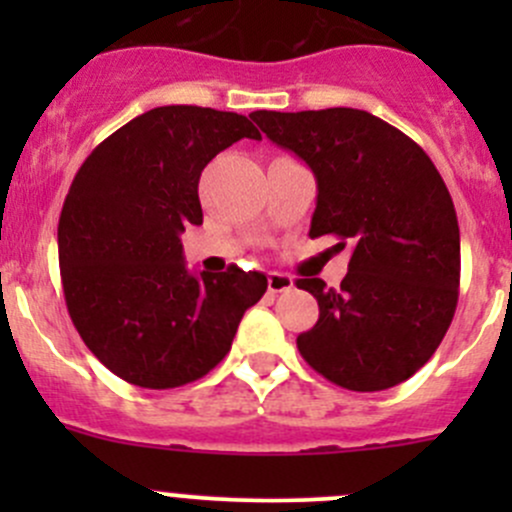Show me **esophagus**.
I'll list each match as a JSON object with an SVG mask.
<instances>
[{"mask_svg": "<svg viewBox=\"0 0 512 512\" xmlns=\"http://www.w3.org/2000/svg\"><path fill=\"white\" fill-rule=\"evenodd\" d=\"M292 287H294V280L289 275H282V272H270V275H267V289H270L272 294L289 292Z\"/></svg>", "mask_w": 512, "mask_h": 512, "instance_id": "esophagus-1", "label": "esophagus"}]
</instances>
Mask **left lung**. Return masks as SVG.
I'll list each match as a JSON object with an SVG mask.
<instances>
[{"label":"left lung","mask_w":512,"mask_h":512,"mask_svg":"<svg viewBox=\"0 0 512 512\" xmlns=\"http://www.w3.org/2000/svg\"><path fill=\"white\" fill-rule=\"evenodd\" d=\"M252 118L317 178L309 237L352 247L337 289L319 277L294 282L319 304L299 354L342 389L401 384L436 352L458 304L461 232L441 173L406 133L359 108Z\"/></svg>","instance_id":"left-lung-1"}]
</instances>
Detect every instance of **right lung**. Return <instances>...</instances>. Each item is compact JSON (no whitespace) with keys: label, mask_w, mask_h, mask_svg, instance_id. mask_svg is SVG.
<instances>
[{"label":"right lung","mask_w":512,"mask_h":512,"mask_svg":"<svg viewBox=\"0 0 512 512\" xmlns=\"http://www.w3.org/2000/svg\"><path fill=\"white\" fill-rule=\"evenodd\" d=\"M250 118L203 106H160L91 151L59 218L69 317L91 354L141 389H175L225 359L242 314L267 289L230 265L190 275L180 232L203 223L200 173Z\"/></svg>","instance_id":"right-lung-1"}]
</instances>
